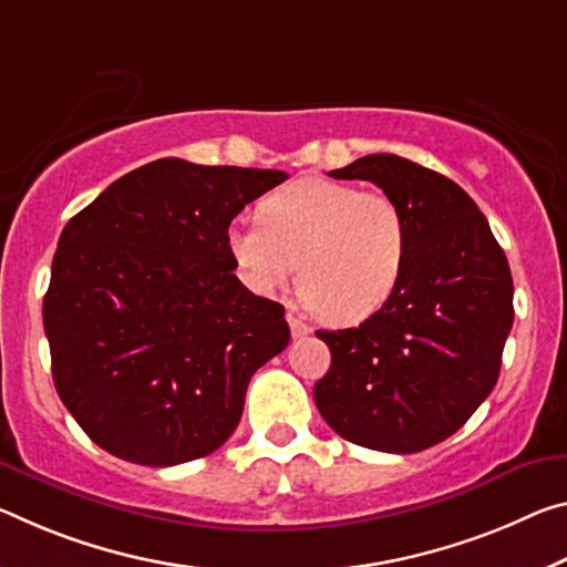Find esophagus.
I'll return each instance as SVG.
<instances>
[{"mask_svg": "<svg viewBox=\"0 0 567 567\" xmlns=\"http://www.w3.org/2000/svg\"><path fill=\"white\" fill-rule=\"evenodd\" d=\"M287 322H290L292 338H305V336H310V332H312V328L302 320L298 310H287Z\"/></svg>", "mask_w": 567, "mask_h": 567, "instance_id": "esophagus-1", "label": "esophagus"}]
</instances>
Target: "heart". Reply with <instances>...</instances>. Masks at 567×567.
<instances>
[{
    "instance_id": "obj_1",
    "label": "heart",
    "mask_w": 567,
    "mask_h": 567,
    "mask_svg": "<svg viewBox=\"0 0 567 567\" xmlns=\"http://www.w3.org/2000/svg\"><path fill=\"white\" fill-rule=\"evenodd\" d=\"M262 219H239L227 245L257 295L287 290L300 272L305 300L332 326L379 312L396 290L409 255V224L385 192L300 178L269 194Z\"/></svg>"
}]
</instances>
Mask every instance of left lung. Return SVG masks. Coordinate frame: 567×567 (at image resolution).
I'll list each match as a JSON object with an SVG mask.
<instances>
[{
    "instance_id": "1",
    "label": "left lung",
    "mask_w": 567,
    "mask_h": 567,
    "mask_svg": "<svg viewBox=\"0 0 567 567\" xmlns=\"http://www.w3.org/2000/svg\"><path fill=\"white\" fill-rule=\"evenodd\" d=\"M332 178L373 182L401 206L409 255L396 290L358 328L318 330L330 348L316 406L348 442L413 454L444 442L499 379L512 275L487 217L436 171L371 154Z\"/></svg>"
}]
</instances>
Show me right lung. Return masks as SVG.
Returning a JSON list of instances; mask_svg holds the SVG:
<instances>
[{
    "mask_svg": "<svg viewBox=\"0 0 567 567\" xmlns=\"http://www.w3.org/2000/svg\"><path fill=\"white\" fill-rule=\"evenodd\" d=\"M285 171L158 158L62 229L42 302L52 381L93 442L174 466L237 429L249 379L290 343L280 302L249 292L229 224Z\"/></svg>",
    "mask_w": 567,
    "mask_h": 567,
    "instance_id": "add662e5",
    "label": "right lung"
}]
</instances>
